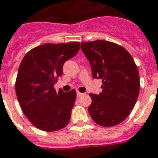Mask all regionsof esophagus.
<instances>
[{"label":"esophagus","instance_id":"34e87169","mask_svg":"<svg viewBox=\"0 0 158 158\" xmlns=\"http://www.w3.org/2000/svg\"><path fill=\"white\" fill-rule=\"evenodd\" d=\"M83 93H81V92H79V91H77V97H81V96H83Z\"/></svg>","mask_w":158,"mask_h":158}]
</instances>
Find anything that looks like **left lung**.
I'll use <instances>...</instances> for the list:
<instances>
[{
  "label": "left lung",
  "instance_id": "left-lung-1",
  "mask_svg": "<svg viewBox=\"0 0 158 158\" xmlns=\"http://www.w3.org/2000/svg\"><path fill=\"white\" fill-rule=\"evenodd\" d=\"M80 48L90 62L92 77L102 82V92L90 94V115L102 127L120 124L139 93V74L133 57L123 47L108 41L81 43Z\"/></svg>",
  "mask_w": 158,
  "mask_h": 158
}]
</instances>
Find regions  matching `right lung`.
Returning a JSON list of instances; mask_svg holds the SVG:
<instances>
[{"instance_id": "right-lung-1", "label": "right lung", "mask_w": 158, "mask_h": 158, "mask_svg": "<svg viewBox=\"0 0 158 158\" xmlns=\"http://www.w3.org/2000/svg\"><path fill=\"white\" fill-rule=\"evenodd\" d=\"M79 50V43L45 44L30 50L18 71L15 90L23 112L33 125L55 132L68 125L75 90L56 92L54 85L62 75L64 63Z\"/></svg>"}]
</instances>
